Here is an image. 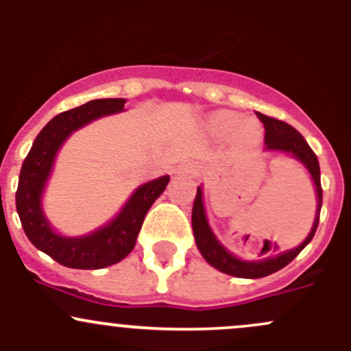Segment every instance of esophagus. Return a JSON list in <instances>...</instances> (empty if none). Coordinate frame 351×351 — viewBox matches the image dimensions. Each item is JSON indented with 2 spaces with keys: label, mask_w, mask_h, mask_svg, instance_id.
Listing matches in <instances>:
<instances>
[{
  "label": "esophagus",
  "mask_w": 351,
  "mask_h": 351,
  "mask_svg": "<svg viewBox=\"0 0 351 351\" xmlns=\"http://www.w3.org/2000/svg\"><path fill=\"white\" fill-rule=\"evenodd\" d=\"M178 173H186V175H197L198 171V166L195 162H183V165L178 166V169H176Z\"/></svg>",
  "instance_id": "1"
}]
</instances>
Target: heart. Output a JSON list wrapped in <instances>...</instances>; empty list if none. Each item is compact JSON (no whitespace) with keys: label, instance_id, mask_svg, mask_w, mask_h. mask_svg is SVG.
I'll use <instances>...</instances> for the list:
<instances>
[{"label":"heart","instance_id":"b5f03b06","mask_svg":"<svg viewBox=\"0 0 351 351\" xmlns=\"http://www.w3.org/2000/svg\"><path fill=\"white\" fill-rule=\"evenodd\" d=\"M207 130L215 139H226L232 136L234 143L241 147H251L260 141L261 127L256 120H243L236 112H214L207 119Z\"/></svg>","mask_w":351,"mask_h":351}]
</instances>
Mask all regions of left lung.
<instances>
[{
  "instance_id": "obj_1",
  "label": "left lung",
  "mask_w": 351,
  "mask_h": 351,
  "mask_svg": "<svg viewBox=\"0 0 351 351\" xmlns=\"http://www.w3.org/2000/svg\"><path fill=\"white\" fill-rule=\"evenodd\" d=\"M258 117H260L265 125V153H284L290 156L295 161H299L306 168V171L309 173L311 180H313L314 192H316V215H314V222L309 234L299 246L277 254H270V256L258 258V260H243V258L231 253L214 234L210 224H208L207 212H205L204 186H197V197L195 202H193L192 210V229L198 251L204 256V260L210 267H214L215 270L238 278L267 277V275L275 274L280 268H284L285 265H289L314 238V232H316L317 224H319L321 205H323L319 162H317L316 154L313 153L306 139L293 127L282 122V120L271 119V117L263 115V113H258Z\"/></svg>"
}]
</instances>
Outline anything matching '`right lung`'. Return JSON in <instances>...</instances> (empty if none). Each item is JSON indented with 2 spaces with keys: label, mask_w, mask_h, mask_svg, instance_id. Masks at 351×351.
<instances>
[{
  "label": "right lung",
  "mask_w": 351,
  "mask_h": 351,
  "mask_svg": "<svg viewBox=\"0 0 351 351\" xmlns=\"http://www.w3.org/2000/svg\"><path fill=\"white\" fill-rule=\"evenodd\" d=\"M125 101V98H101L56 115L35 137L22 165L16 212L25 234L37 250L67 268L98 270L122 261L136 246L147 210L169 182L165 175L139 185L115 217L88 234H61L45 215L42 200L62 144L88 123L123 112Z\"/></svg>",
  "instance_id": "add662e5"
}]
</instances>
